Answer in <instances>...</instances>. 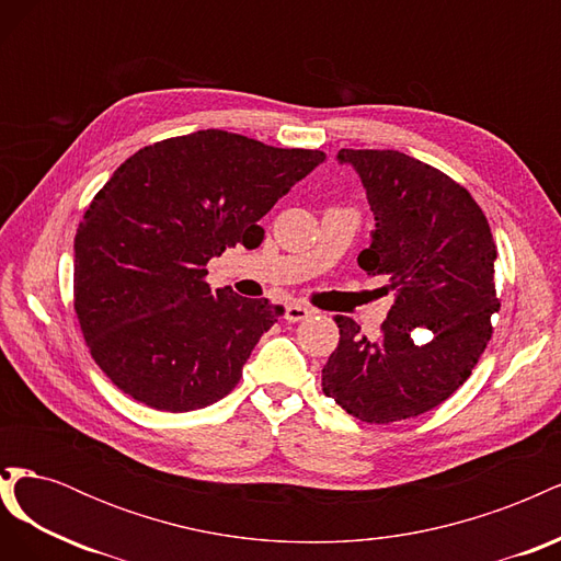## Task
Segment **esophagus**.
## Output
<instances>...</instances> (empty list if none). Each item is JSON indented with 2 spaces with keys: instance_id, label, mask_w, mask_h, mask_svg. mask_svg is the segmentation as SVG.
Returning <instances> with one entry per match:
<instances>
[{
  "instance_id": "34e87169",
  "label": "esophagus",
  "mask_w": 561,
  "mask_h": 561,
  "mask_svg": "<svg viewBox=\"0 0 561 561\" xmlns=\"http://www.w3.org/2000/svg\"><path fill=\"white\" fill-rule=\"evenodd\" d=\"M311 313H313V309L304 307V304H290V307L285 309V320L287 322H301V320H307Z\"/></svg>"
}]
</instances>
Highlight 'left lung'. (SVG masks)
<instances>
[{"mask_svg":"<svg viewBox=\"0 0 561 561\" xmlns=\"http://www.w3.org/2000/svg\"><path fill=\"white\" fill-rule=\"evenodd\" d=\"M336 159L358 171L377 219L358 264L396 301L377 339L334 318L322 393L367 423L414 419L466 383L494 332V236L466 186L428 163L396 149H342Z\"/></svg>","mask_w":561,"mask_h":561,"instance_id":"8db88e82","label":"left lung"}]
</instances>
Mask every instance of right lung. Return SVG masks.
<instances>
[{
    "instance_id": "obj_1",
    "label": "right lung",
    "mask_w": 561,
    "mask_h": 561,
    "mask_svg": "<svg viewBox=\"0 0 561 561\" xmlns=\"http://www.w3.org/2000/svg\"><path fill=\"white\" fill-rule=\"evenodd\" d=\"M325 159L208 128L142 147L116 168L75 236V311L118 390L161 412L229 396L280 309L213 295L206 266L262 236L260 219Z\"/></svg>"
}]
</instances>
